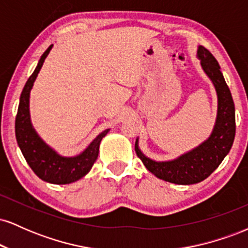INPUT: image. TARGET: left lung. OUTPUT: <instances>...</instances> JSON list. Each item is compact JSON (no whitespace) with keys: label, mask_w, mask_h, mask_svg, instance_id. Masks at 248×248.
<instances>
[{"label":"left lung","mask_w":248,"mask_h":248,"mask_svg":"<svg viewBox=\"0 0 248 248\" xmlns=\"http://www.w3.org/2000/svg\"><path fill=\"white\" fill-rule=\"evenodd\" d=\"M197 55L202 67L212 80L218 95L217 120L211 136L196 149L169 162L150 160L139 149L138 141L135 143L136 155L153 175L182 186L198 183L209 177L229 154L235 136L234 102L217 59L204 46L198 47Z\"/></svg>","instance_id":"left-lung-1"}]
</instances>
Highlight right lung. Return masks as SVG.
Here are the masks:
<instances>
[{"instance_id":"add662e5","label":"right lung","mask_w":248,"mask_h":248,"mask_svg":"<svg viewBox=\"0 0 248 248\" xmlns=\"http://www.w3.org/2000/svg\"><path fill=\"white\" fill-rule=\"evenodd\" d=\"M51 47L52 45L43 53L35 71L25 82L19 98L15 120V134L17 143L21 148L25 161L39 178L52 184H69L84 177L90 171L98 158L99 146L102 138L108 133V129L99 134L86 150L76 157H62L37 135L30 122L29 95L33 81L42 69L45 58L49 55Z\"/></svg>"}]
</instances>
